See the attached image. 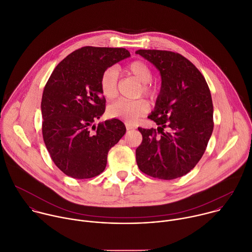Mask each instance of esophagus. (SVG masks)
I'll return each mask as SVG.
<instances>
[{"label":"esophagus","mask_w":252,"mask_h":252,"mask_svg":"<svg viewBox=\"0 0 252 252\" xmlns=\"http://www.w3.org/2000/svg\"><path fill=\"white\" fill-rule=\"evenodd\" d=\"M126 127L127 130L129 129H134L135 128V126L134 125H131V124H126Z\"/></svg>","instance_id":"1"}]
</instances>
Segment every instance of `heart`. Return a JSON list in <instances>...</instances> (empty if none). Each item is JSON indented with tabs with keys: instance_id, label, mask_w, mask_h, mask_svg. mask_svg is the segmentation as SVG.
I'll return each mask as SVG.
<instances>
[{
	"instance_id": "1",
	"label": "heart",
	"mask_w": 252,
	"mask_h": 252,
	"mask_svg": "<svg viewBox=\"0 0 252 252\" xmlns=\"http://www.w3.org/2000/svg\"><path fill=\"white\" fill-rule=\"evenodd\" d=\"M126 71L143 84V93L148 95L154 94V89L148 84L153 78L152 69L148 63L142 61H134L126 67ZM99 88L105 98L113 99L117 96L119 91V69L117 66H110L103 71L99 80ZM149 109V103L145 99L122 98L109 106V114L126 123H134L138 118L147 114Z\"/></svg>"
}]
</instances>
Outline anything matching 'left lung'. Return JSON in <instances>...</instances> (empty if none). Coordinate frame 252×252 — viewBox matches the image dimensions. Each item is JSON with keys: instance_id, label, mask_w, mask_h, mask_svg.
<instances>
[{"instance_id": "obj_1", "label": "left lung", "mask_w": 252, "mask_h": 252, "mask_svg": "<svg viewBox=\"0 0 252 252\" xmlns=\"http://www.w3.org/2000/svg\"><path fill=\"white\" fill-rule=\"evenodd\" d=\"M135 54L158 70L161 87L148 117L158 127H138L142 141L135 151L138 168L160 179L189 172L199 161L213 130V105L205 79L195 65L177 53L138 50Z\"/></svg>"}]
</instances>
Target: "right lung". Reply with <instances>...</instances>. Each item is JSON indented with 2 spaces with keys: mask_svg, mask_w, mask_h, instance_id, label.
<instances>
[{
  "mask_svg": "<svg viewBox=\"0 0 252 252\" xmlns=\"http://www.w3.org/2000/svg\"><path fill=\"white\" fill-rule=\"evenodd\" d=\"M130 57L123 48L84 47L54 69L43 93V137L55 164L66 175L92 178L106 165L107 153L126 133L118 119L98 123L105 110L99 88L103 71Z\"/></svg>",
  "mask_w": 252,
  "mask_h": 252,
  "instance_id": "add662e5",
  "label": "right lung"
}]
</instances>
